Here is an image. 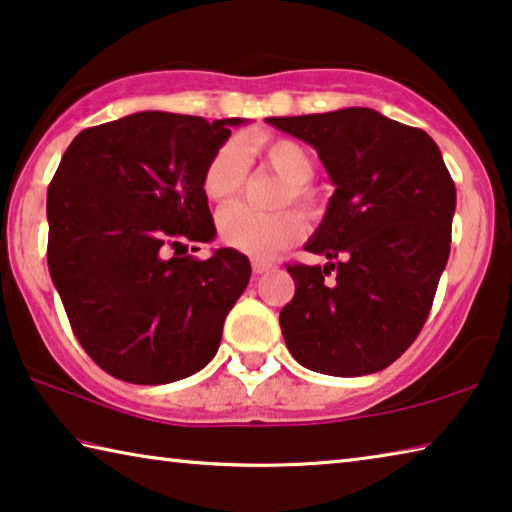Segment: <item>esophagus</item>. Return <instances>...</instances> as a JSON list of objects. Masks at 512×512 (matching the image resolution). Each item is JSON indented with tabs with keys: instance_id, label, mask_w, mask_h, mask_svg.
Wrapping results in <instances>:
<instances>
[{
	"instance_id": "1",
	"label": "esophagus",
	"mask_w": 512,
	"mask_h": 512,
	"mask_svg": "<svg viewBox=\"0 0 512 512\" xmlns=\"http://www.w3.org/2000/svg\"><path fill=\"white\" fill-rule=\"evenodd\" d=\"M250 264H253V271H255L257 275H262V273L271 271V268H273V264H271V262H266V259H259V257H255L253 262H250Z\"/></svg>"
}]
</instances>
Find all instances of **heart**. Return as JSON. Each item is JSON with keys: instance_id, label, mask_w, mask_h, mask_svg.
Here are the masks:
<instances>
[{"instance_id": "b5f03b06", "label": "heart", "mask_w": 512, "mask_h": 512, "mask_svg": "<svg viewBox=\"0 0 512 512\" xmlns=\"http://www.w3.org/2000/svg\"><path fill=\"white\" fill-rule=\"evenodd\" d=\"M250 155H259L268 167L284 178L280 203H298L309 214L320 212V196L309 180L314 178V158L296 140H275L246 144ZM248 171L246 152L239 142H225L207 160L201 187L212 203H228L244 187ZM305 219L296 210L259 212L248 205H232L219 214V235L225 246L253 257H271L302 237Z\"/></svg>"}]
</instances>
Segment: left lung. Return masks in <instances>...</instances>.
I'll use <instances>...</instances> for the list:
<instances>
[{"instance_id":"obj_1","label":"left lung","mask_w":512,"mask_h":512,"mask_svg":"<svg viewBox=\"0 0 512 512\" xmlns=\"http://www.w3.org/2000/svg\"><path fill=\"white\" fill-rule=\"evenodd\" d=\"M266 121L314 146L336 185L305 246L327 266L287 264V348L323 375L384 370L418 339L449 257L456 187L443 155L420 128L370 108Z\"/></svg>"}]
</instances>
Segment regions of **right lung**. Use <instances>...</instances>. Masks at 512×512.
<instances>
[{
	"instance_id": "1",
	"label": "right lung",
	"mask_w": 512,
	"mask_h": 512,
	"mask_svg": "<svg viewBox=\"0 0 512 512\" xmlns=\"http://www.w3.org/2000/svg\"><path fill=\"white\" fill-rule=\"evenodd\" d=\"M237 124L146 110L85 128L67 146L47 189V264L74 336L108 375L169 384L219 350L248 287V257L167 253L214 239L201 176Z\"/></svg>"
}]
</instances>
